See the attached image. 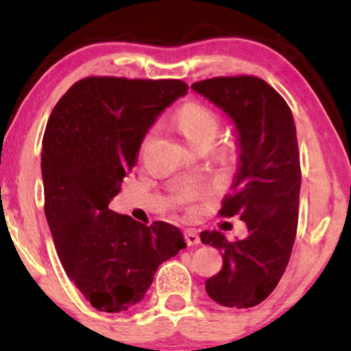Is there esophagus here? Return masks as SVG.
I'll use <instances>...</instances> for the list:
<instances>
[{
	"instance_id": "esophagus-1",
	"label": "esophagus",
	"mask_w": 351,
	"mask_h": 351,
	"mask_svg": "<svg viewBox=\"0 0 351 351\" xmlns=\"http://www.w3.org/2000/svg\"><path fill=\"white\" fill-rule=\"evenodd\" d=\"M184 234H185V243L189 244V246H196V244L201 243L199 234L196 233V230H193V228L185 230Z\"/></svg>"
}]
</instances>
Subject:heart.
<instances>
[{"label":"heart","mask_w":351,"mask_h":351,"mask_svg":"<svg viewBox=\"0 0 351 351\" xmlns=\"http://www.w3.org/2000/svg\"><path fill=\"white\" fill-rule=\"evenodd\" d=\"M176 124L190 145L198 147L204 142L213 143L220 129V119L214 110L199 102H186L176 114ZM155 134V129L148 132L147 142ZM189 196V193H185Z\"/></svg>","instance_id":"b5f03b06"}]
</instances>
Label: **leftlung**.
<instances>
[{
    "label": "left lung",
    "instance_id": "obj_1",
    "mask_svg": "<svg viewBox=\"0 0 351 351\" xmlns=\"http://www.w3.org/2000/svg\"><path fill=\"white\" fill-rule=\"evenodd\" d=\"M191 89L234 124L239 161L220 215L247 225V237L228 241L222 232L204 230L203 244L222 252L223 267L206 281L219 305L251 308L280 282L294 246L299 219L300 160L294 117L286 100L257 76H219Z\"/></svg>",
    "mask_w": 351,
    "mask_h": 351
}]
</instances>
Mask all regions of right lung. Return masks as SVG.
<instances>
[{"label":"right lung","instance_id":"right-lung-1","mask_svg":"<svg viewBox=\"0 0 351 351\" xmlns=\"http://www.w3.org/2000/svg\"><path fill=\"white\" fill-rule=\"evenodd\" d=\"M180 80L90 76L52 110L43 137L45 214L66 276L99 311L145 297L158 267L186 244L166 222L147 227L108 209L162 110L186 94Z\"/></svg>","mask_w":351,"mask_h":351}]
</instances>
